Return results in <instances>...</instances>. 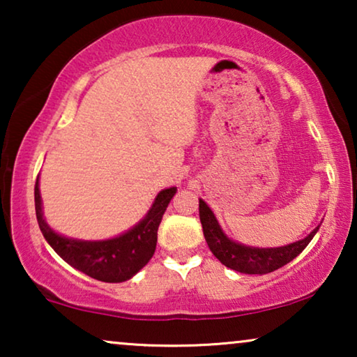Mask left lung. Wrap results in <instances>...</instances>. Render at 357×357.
Here are the masks:
<instances>
[{
    "instance_id": "8db88e82",
    "label": "left lung",
    "mask_w": 357,
    "mask_h": 357,
    "mask_svg": "<svg viewBox=\"0 0 357 357\" xmlns=\"http://www.w3.org/2000/svg\"><path fill=\"white\" fill-rule=\"evenodd\" d=\"M199 221H202L204 238H206V243L209 250L213 252V255L222 265L238 273H245V275H266V273H271L278 270V268L284 266L286 263L294 260L309 245V242L314 238L320 227L317 226L305 238L289 243V245L276 248H258L247 247L231 241L222 232L216 216H214L203 199H199Z\"/></svg>"
}]
</instances>
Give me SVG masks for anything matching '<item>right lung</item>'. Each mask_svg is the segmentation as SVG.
Wrapping results in <instances>:
<instances>
[{
    "label": "right lung",
    "mask_w": 357,
    "mask_h": 357,
    "mask_svg": "<svg viewBox=\"0 0 357 357\" xmlns=\"http://www.w3.org/2000/svg\"><path fill=\"white\" fill-rule=\"evenodd\" d=\"M177 188L170 187L155 197L153 206L128 232L107 241H77L60 236L43 219L38 177L33 188L38 227L50 247L76 270L104 282H121L135 276L154 255L158 229Z\"/></svg>",
    "instance_id": "1"
}]
</instances>
